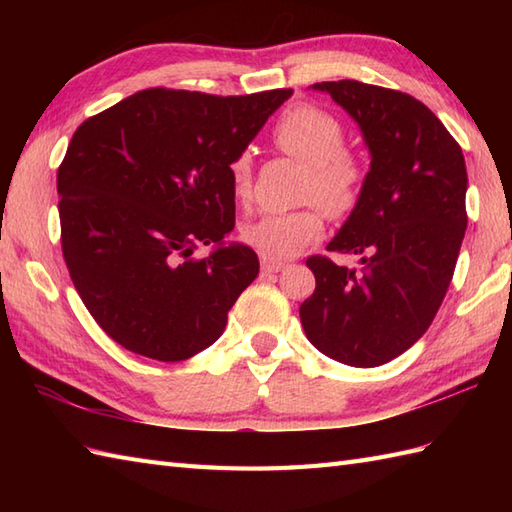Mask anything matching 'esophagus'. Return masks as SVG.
<instances>
[{
  "mask_svg": "<svg viewBox=\"0 0 512 512\" xmlns=\"http://www.w3.org/2000/svg\"><path fill=\"white\" fill-rule=\"evenodd\" d=\"M281 268H286V264H284V262H275V259L262 257V273H264V275H270V273H279Z\"/></svg>",
  "mask_w": 512,
  "mask_h": 512,
  "instance_id": "obj_1",
  "label": "esophagus"
}]
</instances>
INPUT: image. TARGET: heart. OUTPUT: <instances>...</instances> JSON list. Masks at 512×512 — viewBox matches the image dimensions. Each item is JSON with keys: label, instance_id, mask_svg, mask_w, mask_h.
<instances>
[{"label": "heart", "instance_id": "1", "mask_svg": "<svg viewBox=\"0 0 512 512\" xmlns=\"http://www.w3.org/2000/svg\"><path fill=\"white\" fill-rule=\"evenodd\" d=\"M279 151L308 165L303 200H314L334 217L350 213L365 182L363 162L345 145V129L334 114L317 105L297 103L281 114L273 129ZM237 200H248L253 189V160L239 154L231 162ZM321 205V206H322ZM320 206V207H321ZM318 204L292 213H268L244 228V242L268 259H286L323 235L325 220Z\"/></svg>", "mask_w": 512, "mask_h": 512}]
</instances>
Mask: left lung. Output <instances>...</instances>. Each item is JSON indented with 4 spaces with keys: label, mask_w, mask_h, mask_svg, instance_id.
Instances as JSON below:
<instances>
[{
    "label": "left lung",
    "mask_w": 512,
    "mask_h": 512,
    "mask_svg": "<svg viewBox=\"0 0 512 512\" xmlns=\"http://www.w3.org/2000/svg\"><path fill=\"white\" fill-rule=\"evenodd\" d=\"M358 123L372 165L330 253L361 257V270L312 255L317 279L299 317L308 341L352 367H378L429 330L453 279L466 231V165L455 138L413 96L361 81H323Z\"/></svg>",
    "instance_id": "1"
}]
</instances>
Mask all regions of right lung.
Segmentation results:
<instances>
[{"label": "right lung", "instance_id": "add662e5", "mask_svg": "<svg viewBox=\"0 0 512 512\" xmlns=\"http://www.w3.org/2000/svg\"><path fill=\"white\" fill-rule=\"evenodd\" d=\"M292 90L215 96L149 88L76 129L57 173L72 284L125 350L176 363L220 339L259 259L224 244L231 162ZM200 243L216 248L192 257Z\"/></svg>", "mask_w": 512, "mask_h": 512}]
</instances>
